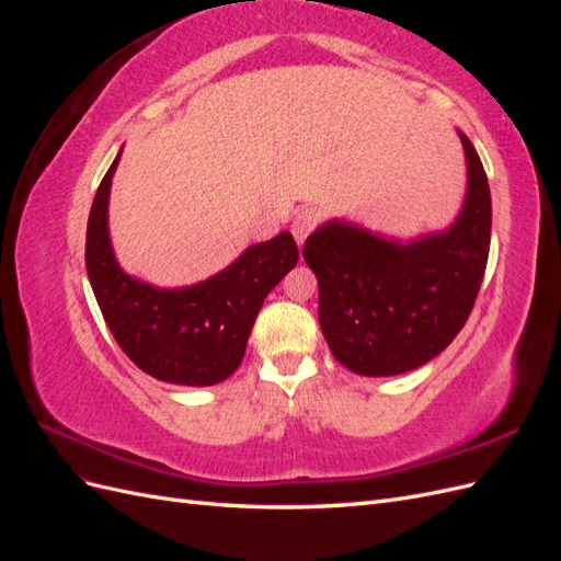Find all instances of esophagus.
Segmentation results:
<instances>
[{
	"mask_svg": "<svg viewBox=\"0 0 561 561\" xmlns=\"http://www.w3.org/2000/svg\"><path fill=\"white\" fill-rule=\"evenodd\" d=\"M316 227V210H301L297 217H295V222H293V236H295V241H297V245L301 248L304 245V241H307V236L311 233V229Z\"/></svg>",
	"mask_w": 561,
	"mask_h": 561,
	"instance_id": "esophagus-1",
	"label": "esophagus"
}]
</instances>
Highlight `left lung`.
Segmentation results:
<instances>
[{
  "label": "left lung",
  "mask_w": 561,
  "mask_h": 561,
  "mask_svg": "<svg viewBox=\"0 0 561 561\" xmlns=\"http://www.w3.org/2000/svg\"><path fill=\"white\" fill-rule=\"evenodd\" d=\"M466 196L454 222L398 239L332 217L304 245L318 278V318L334 358L360 377H396L443 353L480 293L491 241L482 161L458 130Z\"/></svg>",
  "instance_id": "8db88e82"
}]
</instances>
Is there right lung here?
Returning a JSON list of instances; mask_svg holds the SVG:
<instances>
[{
	"instance_id": "1",
	"label": "right lung",
	"mask_w": 561,
	"mask_h": 561,
	"mask_svg": "<svg viewBox=\"0 0 561 561\" xmlns=\"http://www.w3.org/2000/svg\"><path fill=\"white\" fill-rule=\"evenodd\" d=\"M118 151L98 186L87 229V271L116 344L149 377L175 386H215L239 369L266 295L293 271L290 231L245 248L210 278L159 287L118 264L110 236V192Z\"/></svg>"
}]
</instances>
